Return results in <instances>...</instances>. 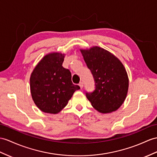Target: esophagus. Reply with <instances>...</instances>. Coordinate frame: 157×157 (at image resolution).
<instances>
[{
    "label": "esophagus",
    "instance_id": "esophagus-1",
    "mask_svg": "<svg viewBox=\"0 0 157 157\" xmlns=\"http://www.w3.org/2000/svg\"><path fill=\"white\" fill-rule=\"evenodd\" d=\"M78 85L80 86V87H81V89H82L83 88V82H80V83L78 84Z\"/></svg>",
    "mask_w": 157,
    "mask_h": 157
}]
</instances>
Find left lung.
<instances>
[{"instance_id":"obj_1","label":"left lung","mask_w":157,"mask_h":157,"mask_svg":"<svg viewBox=\"0 0 157 157\" xmlns=\"http://www.w3.org/2000/svg\"><path fill=\"white\" fill-rule=\"evenodd\" d=\"M81 51L94 81V90L86 92L88 100L100 113L115 111L124 101L128 88V75L123 64L100 47Z\"/></svg>"}]
</instances>
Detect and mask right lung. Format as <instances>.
<instances>
[{
  "mask_svg": "<svg viewBox=\"0 0 157 157\" xmlns=\"http://www.w3.org/2000/svg\"><path fill=\"white\" fill-rule=\"evenodd\" d=\"M64 56L61 53L46 55L34 68L30 76V91L33 101L42 111L59 113L78 85L71 81V72L62 65Z\"/></svg>",
  "mask_w": 157,
  "mask_h": 157,
  "instance_id": "obj_1",
  "label": "right lung"
}]
</instances>
